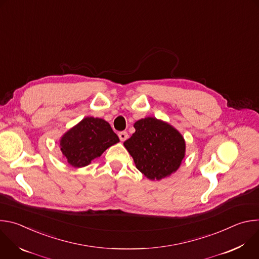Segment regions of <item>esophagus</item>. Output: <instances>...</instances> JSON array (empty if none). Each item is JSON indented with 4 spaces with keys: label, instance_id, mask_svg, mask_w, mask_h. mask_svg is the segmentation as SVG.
Masks as SVG:
<instances>
[{
    "label": "esophagus",
    "instance_id": "esophagus-1",
    "mask_svg": "<svg viewBox=\"0 0 259 259\" xmlns=\"http://www.w3.org/2000/svg\"><path fill=\"white\" fill-rule=\"evenodd\" d=\"M119 138L121 141H125L128 138V133L126 131H122L119 133Z\"/></svg>",
    "mask_w": 259,
    "mask_h": 259
}]
</instances>
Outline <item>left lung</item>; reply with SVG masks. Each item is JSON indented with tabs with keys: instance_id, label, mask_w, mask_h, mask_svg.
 Returning <instances> with one entry per match:
<instances>
[{
	"instance_id": "8db88e82",
	"label": "left lung",
	"mask_w": 259,
	"mask_h": 259,
	"mask_svg": "<svg viewBox=\"0 0 259 259\" xmlns=\"http://www.w3.org/2000/svg\"><path fill=\"white\" fill-rule=\"evenodd\" d=\"M135 132L124 142L136 168L151 180L174 173L186 156V141L170 124L153 117L138 120Z\"/></svg>"
}]
</instances>
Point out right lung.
I'll return each mask as SVG.
<instances>
[{"mask_svg":"<svg viewBox=\"0 0 259 259\" xmlns=\"http://www.w3.org/2000/svg\"><path fill=\"white\" fill-rule=\"evenodd\" d=\"M119 141L118 135L106 121L87 117L63 134L60 150L70 166L81 168Z\"/></svg>","mask_w":259,"mask_h":259,"instance_id":"right-lung-1","label":"right lung"}]
</instances>
